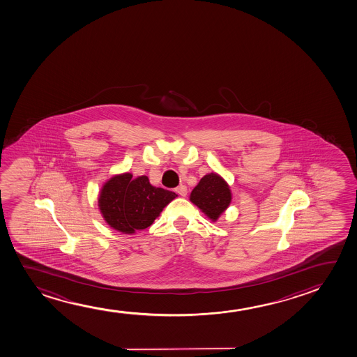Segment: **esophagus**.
I'll return each instance as SVG.
<instances>
[{"label": "esophagus", "mask_w": 357, "mask_h": 357, "mask_svg": "<svg viewBox=\"0 0 357 357\" xmlns=\"http://www.w3.org/2000/svg\"><path fill=\"white\" fill-rule=\"evenodd\" d=\"M176 192L181 197L187 196V187L185 185H180L178 187H176Z\"/></svg>", "instance_id": "1"}]
</instances>
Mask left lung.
I'll list each match as a JSON object with an SVG mask.
<instances>
[{"label": "left lung", "mask_w": 357, "mask_h": 357, "mask_svg": "<svg viewBox=\"0 0 357 357\" xmlns=\"http://www.w3.org/2000/svg\"><path fill=\"white\" fill-rule=\"evenodd\" d=\"M191 201L211 220L215 221L231 202V192L220 176L211 172L202 177L191 193Z\"/></svg>", "instance_id": "8db88e82"}]
</instances>
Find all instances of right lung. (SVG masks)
Listing matches in <instances>:
<instances>
[{
	"label": "right lung",
	"mask_w": 357,
	"mask_h": 357,
	"mask_svg": "<svg viewBox=\"0 0 357 357\" xmlns=\"http://www.w3.org/2000/svg\"><path fill=\"white\" fill-rule=\"evenodd\" d=\"M176 193L151 186L146 176L132 178L131 174L115 176L106 182L99 206L106 222L125 234L151 226Z\"/></svg>",
	"instance_id": "add662e5"
}]
</instances>
